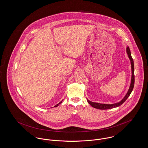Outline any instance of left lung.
I'll return each instance as SVG.
<instances>
[{
    "label": "left lung",
    "mask_w": 148,
    "mask_h": 148,
    "mask_svg": "<svg viewBox=\"0 0 148 148\" xmlns=\"http://www.w3.org/2000/svg\"><path fill=\"white\" fill-rule=\"evenodd\" d=\"M126 52L127 53V55L130 60L131 65V73H132V75H131V80L130 86L129 87V89L126 93V95L123 97V98L120 101V102L113 103V104H103V103H96V102H93L90 101L87 99V101L89 103V104L90 106H92L93 107L97 108V109H99V110H108V109H111L115 107H117L120 106H121L122 104H123L125 101L127 99V98L130 95L131 93L132 92L133 88L134 87V83H135V75H134V60L131 57V55L130 50L129 46L126 48Z\"/></svg>",
    "instance_id": "obj_1"
}]
</instances>
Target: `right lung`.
I'll return each instance as SVG.
<instances>
[{"label": "right lung", "instance_id": "right-lung-1", "mask_svg": "<svg viewBox=\"0 0 148 148\" xmlns=\"http://www.w3.org/2000/svg\"><path fill=\"white\" fill-rule=\"evenodd\" d=\"M62 101H63V99L61 101V102H59L58 104H57L56 105V106H55L54 107H58V106L59 104H61V103H62Z\"/></svg>", "mask_w": 148, "mask_h": 148}]
</instances>
